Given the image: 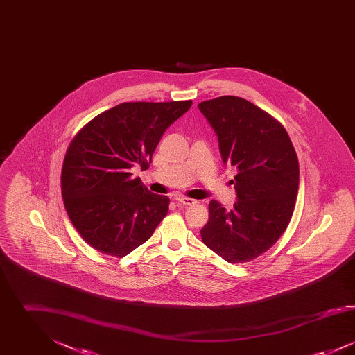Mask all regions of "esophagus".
<instances>
[{"mask_svg":"<svg viewBox=\"0 0 355 355\" xmlns=\"http://www.w3.org/2000/svg\"><path fill=\"white\" fill-rule=\"evenodd\" d=\"M175 201L180 203V205H184V206H193L196 203V200H191V198H186V197H177Z\"/></svg>","mask_w":355,"mask_h":355,"instance_id":"esophagus-1","label":"esophagus"}]
</instances>
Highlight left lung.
<instances>
[{"label": "left lung", "mask_w": 355, "mask_h": 355, "mask_svg": "<svg viewBox=\"0 0 355 355\" xmlns=\"http://www.w3.org/2000/svg\"><path fill=\"white\" fill-rule=\"evenodd\" d=\"M218 137L222 162L236 170L238 201L209 203L203 243L229 263L250 262L286 230L297 201L298 157L278 119L236 96L198 103Z\"/></svg>", "instance_id": "left-lung-1"}]
</instances>
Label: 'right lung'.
Listing matches in <instances>:
<instances>
[{
    "label": "right lung",
    "mask_w": 355,
    "mask_h": 355,
    "mask_svg": "<svg viewBox=\"0 0 355 355\" xmlns=\"http://www.w3.org/2000/svg\"><path fill=\"white\" fill-rule=\"evenodd\" d=\"M193 101L123 102L89 121L64 158L61 191L69 218L96 250L122 258L152 236L169 211L132 169L149 168L161 137Z\"/></svg>",
    "instance_id": "obj_1"
}]
</instances>
